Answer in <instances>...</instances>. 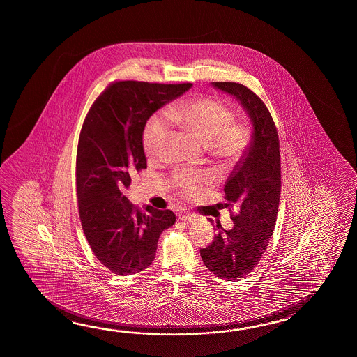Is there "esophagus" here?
Wrapping results in <instances>:
<instances>
[{"label":"esophagus","mask_w":357,"mask_h":357,"mask_svg":"<svg viewBox=\"0 0 357 357\" xmlns=\"http://www.w3.org/2000/svg\"><path fill=\"white\" fill-rule=\"evenodd\" d=\"M178 218L181 220H186V222H192L197 218V215L194 213L188 212V211H181V212H178Z\"/></svg>","instance_id":"34e87169"}]
</instances>
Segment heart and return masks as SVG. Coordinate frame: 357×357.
<instances>
[{
    "instance_id": "heart-1",
    "label": "heart",
    "mask_w": 357,
    "mask_h": 357,
    "mask_svg": "<svg viewBox=\"0 0 357 357\" xmlns=\"http://www.w3.org/2000/svg\"><path fill=\"white\" fill-rule=\"evenodd\" d=\"M168 119L190 132L204 145L209 157L222 166H229L243 158L251 144V130L246 123L236 121L235 112L222 99L199 96L171 107ZM169 137V128L160 117H153L143 131V149L149 160L162 157ZM208 181L197 171H185L175 176L176 189L183 197H194Z\"/></svg>"
}]
</instances>
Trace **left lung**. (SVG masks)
Here are the masks:
<instances>
[{"label": "left lung", "mask_w": 357, "mask_h": 357, "mask_svg": "<svg viewBox=\"0 0 357 357\" xmlns=\"http://www.w3.org/2000/svg\"><path fill=\"white\" fill-rule=\"evenodd\" d=\"M213 85L238 99L254 126L250 148L225 186V205L234 228L226 231L217 222L215 228L222 231L211 245L200 249V257L213 274L237 281L258 266L273 234L281 197L280 137L272 114L254 91L231 82Z\"/></svg>", "instance_id": "left-lung-1"}]
</instances>
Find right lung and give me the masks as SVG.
<instances>
[{
    "label": "right lung",
    "mask_w": 357,
    "mask_h": 357,
    "mask_svg": "<svg viewBox=\"0 0 357 357\" xmlns=\"http://www.w3.org/2000/svg\"><path fill=\"white\" fill-rule=\"evenodd\" d=\"M191 83L114 82L85 116L76 153V195L85 237L112 273L135 274L155 258L160 234L176 222L169 209H139L125 197L131 177L146 168L143 131L148 119Z\"/></svg>",
    "instance_id": "1"
}]
</instances>
